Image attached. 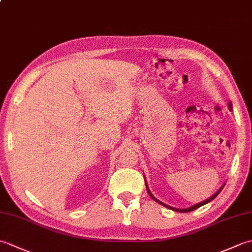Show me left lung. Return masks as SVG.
<instances>
[{
  "label": "left lung",
  "mask_w": 252,
  "mask_h": 252,
  "mask_svg": "<svg viewBox=\"0 0 252 252\" xmlns=\"http://www.w3.org/2000/svg\"><path fill=\"white\" fill-rule=\"evenodd\" d=\"M228 108H229V110H233L232 109V101H228ZM145 185H146V189H147V191H148V194H149V196H151L153 199L155 200V201H157L158 203H160V205H162V206H164V207H167V208H169V209H171V210H173V211H176V212H190V211H192V210H195V209H197V208H199V207H201V206H203V205H206V203H208V202H210L211 200H213L215 199V198L220 194V191L223 189V187H224V185L225 184H223L220 189H218V191L217 192H215V194H213L210 198H208V199H206V200H203V201H201V202H198V203H196V205H194V206H191V207H189V208H186V209H179V208H173V207H171V206H168V205H165V203H163V202H161L160 200H158L156 197H155L153 194H152V191L149 190V189H148V185H147V183H146V181H145Z\"/></svg>",
  "instance_id": "obj_1"
}]
</instances>
